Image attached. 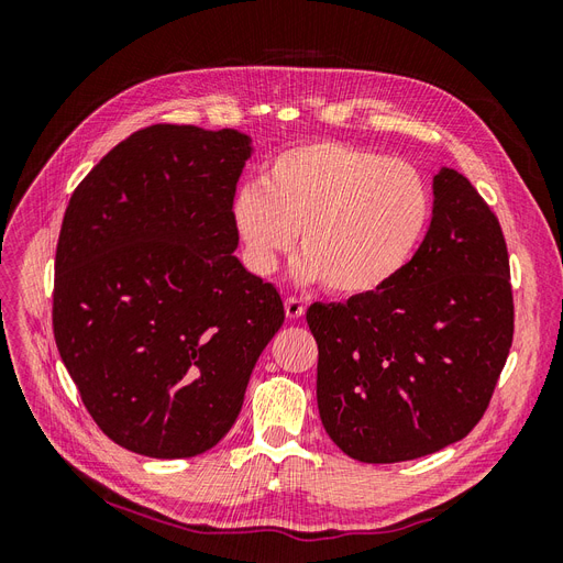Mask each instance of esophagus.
I'll use <instances>...</instances> for the list:
<instances>
[{
    "instance_id": "obj_1",
    "label": "esophagus",
    "mask_w": 563,
    "mask_h": 563,
    "mask_svg": "<svg viewBox=\"0 0 563 563\" xmlns=\"http://www.w3.org/2000/svg\"><path fill=\"white\" fill-rule=\"evenodd\" d=\"M284 310H286L288 319H300L305 314V302L291 296V298L284 300Z\"/></svg>"
}]
</instances>
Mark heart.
Listing matches in <instances>:
<instances>
[{
	"instance_id": "b5f03b06",
	"label": "heart",
	"mask_w": 563,
	"mask_h": 563,
	"mask_svg": "<svg viewBox=\"0 0 563 563\" xmlns=\"http://www.w3.org/2000/svg\"><path fill=\"white\" fill-rule=\"evenodd\" d=\"M432 220V192L416 166L383 152L312 141L277 152L263 183L232 201V225L255 275L275 272L300 232L294 275L335 296L383 291L411 263Z\"/></svg>"
}]
</instances>
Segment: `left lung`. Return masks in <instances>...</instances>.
<instances>
[{"instance_id": "obj_1", "label": "left lung", "mask_w": 563, "mask_h": 563, "mask_svg": "<svg viewBox=\"0 0 563 563\" xmlns=\"http://www.w3.org/2000/svg\"><path fill=\"white\" fill-rule=\"evenodd\" d=\"M432 190L430 230L395 282L308 310L319 418L333 444L362 463H401L467 437L512 347L496 213L453 168H441Z\"/></svg>"}]
</instances>
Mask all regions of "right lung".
Segmentation results:
<instances>
[{
  "label": "right lung",
  "mask_w": 563,
  "mask_h": 563,
  "mask_svg": "<svg viewBox=\"0 0 563 563\" xmlns=\"http://www.w3.org/2000/svg\"><path fill=\"white\" fill-rule=\"evenodd\" d=\"M251 139L155 124L112 147L67 203L54 335L87 411L150 457L213 449L284 323L277 288L236 261Z\"/></svg>",
  "instance_id": "obj_1"
}]
</instances>
